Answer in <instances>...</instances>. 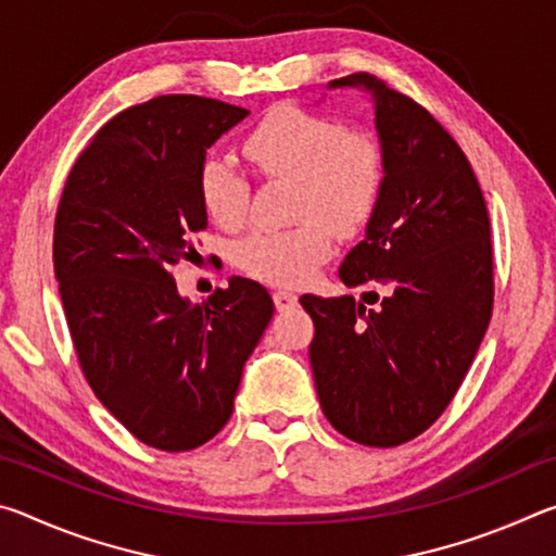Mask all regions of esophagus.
I'll list each match as a JSON object with an SVG mask.
<instances>
[{
	"label": "esophagus",
	"instance_id": "34e87169",
	"mask_svg": "<svg viewBox=\"0 0 556 556\" xmlns=\"http://www.w3.org/2000/svg\"><path fill=\"white\" fill-rule=\"evenodd\" d=\"M299 304V299L294 291L289 289H277L275 291V306L279 308V312H289V308H294Z\"/></svg>",
	"mask_w": 556,
	"mask_h": 556
}]
</instances>
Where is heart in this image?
Here are the masks:
<instances>
[{"instance_id":"heart-1","label":"heart","mask_w":556,"mask_h":556,"mask_svg":"<svg viewBox=\"0 0 556 556\" xmlns=\"http://www.w3.org/2000/svg\"><path fill=\"white\" fill-rule=\"evenodd\" d=\"M242 152L269 181H294L296 228L255 232L238 248V265L271 285H304L331 257L333 230L353 235L372 218L388 178V154L370 129L291 105L269 110L248 131ZM199 193L208 218L238 230L248 215L250 186L232 164L205 159Z\"/></svg>"}]
</instances>
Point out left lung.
<instances>
[{"instance_id":"8db88e82","label":"left lung","mask_w":556,"mask_h":556,"mask_svg":"<svg viewBox=\"0 0 556 556\" xmlns=\"http://www.w3.org/2000/svg\"><path fill=\"white\" fill-rule=\"evenodd\" d=\"M341 86L372 92L388 178L338 275L388 296L378 308L353 296L299 301L316 328L308 357L326 419L355 444L390 448L444 414L483 341L495 294L491 218L464 149L429 110L368 73L331 83Z\"/></svg>"}]
</instances>
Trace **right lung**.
<instances>
[{
    "mask_svg": "<svg viewBox=\"0 0 556 556\" xmlns=\"http://www.w3.org/2000/svg\"><path fill=\"white\" fill-rule=\"evenodd\" d=\"M248 110L159 96L122 110L75 159L53 225V269L80 370L122 427L159 451H191L228 425L242 365L275 314L232 277L203 304L176 291L208 225L199 172Z\"/></svg>",
    "mask_w": 556,
    "mask_h": 556,
    "instance_id": "1",
    "label": "right lung"
}]
</instances>
